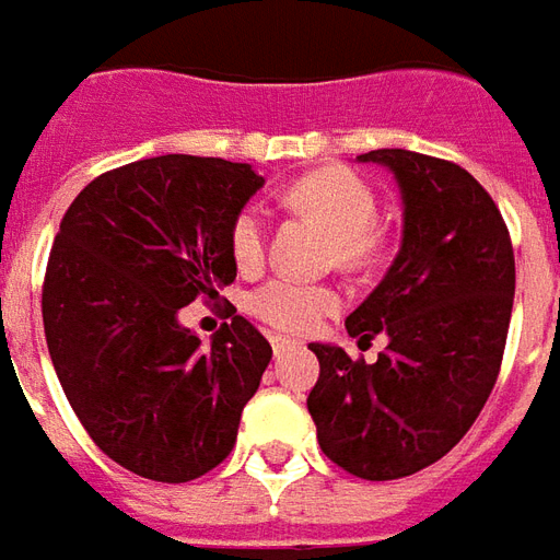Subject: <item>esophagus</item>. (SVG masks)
Returning <instances> with one entry per match:
<instances>
[{"mask_svg":"<svg viewBox=\"0 0 560 560\" xmlns=\"http://www.w3.org/2000/svg\"><path fill=\"white\" fill-rule=\"evenodd\" d=\"M269 345H272V353L279 357V353H284V351H288V348H291L293 341L284 339V336H269Z\"/></svg>","mask_w":560,"mask_h":560,"instance_id":"esophagus-1","label":"esophagus"}]
</instances>
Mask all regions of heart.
Returning a JSON list of instances; mask_svg holds the SVG:
<instances>
[{
	"instance_id": "b5f03b06",
	"label": "heart",
	"mask_w": 560,
	"mask_h": 560,
	"mask_svg": "<svg viewBox=\"0 0 560 560\" xmlns=\"http://www.w3.org/2000/svg\"><path fill=\"white\" fill-rule=\"evenodd\" d=\"M284 203L315 219L329 233L327 260L345 272H363L384 255V233L377 231L375 191L351 167H317L284 188ZM231 255L236 267L255 269L267 257V221L257 207L236 212L231 224ZM341 305L329 284L269 279L248 296V312L281 332H312Z\"/></svg>"
}]
</instances>
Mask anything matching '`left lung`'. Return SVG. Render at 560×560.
Returning <instances> with one entry per match:
<instances>
[{"label":"left lung","mask_w":560,"mask_h":560,"mask_svg":"<svg viewBox=\"0 0 560 560\" xmlns=\"http://www.w3.org/2000/svg\"><path fill=\"white\" fill-rule=\"evenodd\" d=\"M405 203L401 248L345 327L384 332L377 363L308 345L320 377L308 393L317 444L360 480H399L465 438L492 393L516 291L513 243L489 191L453 161L375 149Z\"/></svg>","instance_id":"8db88e82"}]
</instances>
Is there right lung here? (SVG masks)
Masks as SVG:
<instances>
[{
	"label": "right lung",
	"instance_id": "1",
	"mask_svg": "<svg viewBox=\"0 0 560 560\" xmlns=\"http://www.w3.org/2000/svg\"><path fill=\"white\" fill-rule=\"evenodd\" d=\"M264 185L248 164L159 155L95 176L62 215L42 317L56 377L116 465L188 482L231 456L272 348L233 315L200 345L176 312L236 279L231 224Z\"/></svg>",
	"mask_w": 560,
	"mask_h": 560
}]
</instances>
